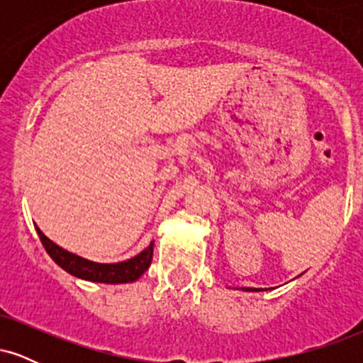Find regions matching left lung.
Instances as JSON below:
<instances>
[{
  "mask_svg": "<svg viewBox=\"0 0 363 363\" xmlns=\"http://www.w3.org/2000/svg\"><path fill=\"white\" fill-rule=\"evenodd\" d=\"M242 290H245V291H257L259 289H242Z\"/></svg>",
  "mask_w": 363,
  "mask_h": 363,
  "instance_id": "left-lung-1",
  "label": "left lung"
}]
</instances>
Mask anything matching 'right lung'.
Masks as SVG:
<instances>
[{"label":"right lung","instance_id":"obj_1","mask_svg":"<svg viewBox=\"0 0 363 363\" xmlns=\"http://www.w3.org/2000/svg\"><path fill=\"white\" fill-rule=\"evenodd\" d=\"M35 230L39 234L40 242H43L44 249L48 251L49 256L57 266H61L65 272H68L73 277L82 278L86 281L95 283H111V285H118V283H131L136 281L152 264L153 257V242H150L147 249H143L135 257L121 262H95L85 257L77 256V254L66 251L52 242L49 237H45L40 228L35 225Z\"/></svg>","mask_w":363,"mask_h":363}]
</instances>
